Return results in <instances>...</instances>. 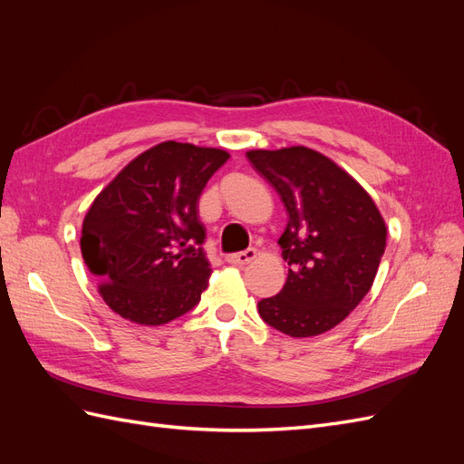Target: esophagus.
I'll list each match as a JSON object with an SVG mask.
<instances>
[{"label":"esophagus","mask_w":464,"mask_h":464,"mask_svg":"<svg viewBox=\"0 0 464 464\" xmlns=\"http://www.w3.org/2000/svg\"><path fill=\"white\" fill-rule=\"evenodd\" d=\"M256 257H257V249H256V247H249V249H246V251H240V254L228 256L227 261L232 263V265H247V263L254 261Z\"/></svg>","instance_id":"1"}]
</instances>
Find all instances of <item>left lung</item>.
<instances>
[{"label":"left lung","instance_id":"1","mask_svg":"<svg viewBox=\"0 0 464 464\" xmlns=\"http://www.w3.org/2000/svg\"><path fill=\"white\" fill-rule=\"evenodd\" d=\"M288 213L278 237L290 269L259 315L294 339L317 336L344 321L370 292L382 263L387 227L358 181L325 154L307 147L247 150Z\"/></svg>","mask_w":464,"mask_h":464}]
</instances>
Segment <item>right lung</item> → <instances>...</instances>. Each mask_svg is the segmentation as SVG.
Returning <instances> with one entry per match:
<instances>
[{"mask_svg": "<svg viewBox=\"0 0 464 464\" xmlns=\"http://www.w3.org/2000/svg\"><path fill=\"white\" fill-rule=\"evenodd\" d=\"M228 159L222 149L164 141L96 195L82 220L81 254L111 312L157 327L201 300L210 265L199 198Z\"/></svg>", "mask_w": 464, "mask_h": 464, "instance_id": "1", "label": "right lung"}]
</instances>
